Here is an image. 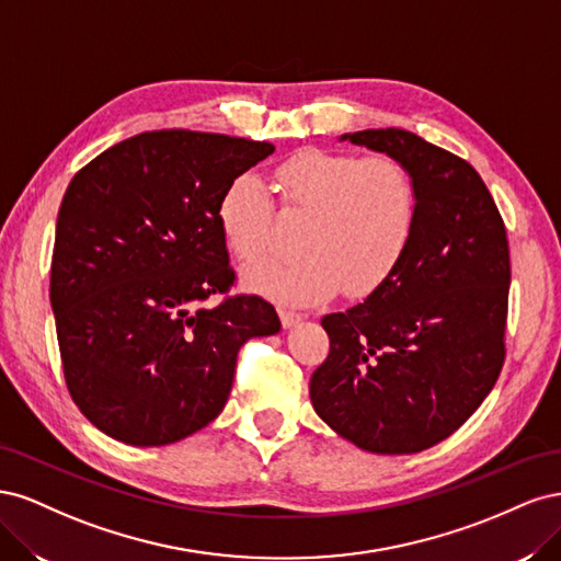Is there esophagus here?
I'll use <instances>...</instances> for the list:
<instances>
[{
	"mask_svg": "<svg viewBox=\"0 0 561 561\" xmlns=\"http://www.w3.org/2000/svg\"><path fill=\"white\" fill-rule=\"evenodd\" d=\"M299 320H301V316H299V313H295V311H280V322H283V328H285V330L295 328Z\"/></svg>",
	"mask_w": 561,
	"mask_h": 561,
	"instance_id": "1",
	"label": "esophagus"
}]
</instances>
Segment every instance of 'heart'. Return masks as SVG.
I'll return each mask as SVG.
<instances>
[{"label":"heart","instance_id":"obj_1","mask_svg":"<svg viewBox=\"0 0 561 561\" xmlns=\"http://www.w3.org/2000/svg\"><path fill=\"white\" fill-rule=\"evenodd\" d=\"M274 186L285 210L307 215L290 262L245 274L254 293L293 307L336 293L367 297L402 262L419 217V192L404 163L390 157L301 149L278 163ZM271 196L254 173L236 175L217 201V225L233 260L260 262L271 248Z\"/></svg>","mask_w":561,"mask_h":561}]
</instances>
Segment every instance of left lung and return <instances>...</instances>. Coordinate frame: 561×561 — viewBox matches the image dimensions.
Here are the masks:
<instances>
[{"mask_svg":"<svg viewBox=\"0 0 561 561\" xmlns=\"http://www.w3.org/2000/svg\"><path fill=\"white\" fill-rule=\"evenodd\" d=\"M339 140L404 163L419 217L388 280L320 320L330 355L309 393L316 414L355 447L416 454L461 428L501 375L511 290L505 225L478 171L416 133L367 128Z\"/></svg>","mask_w":561,"mask_h":561,"instance_id":"8db88e82","label":"left lung"}]
</instances>
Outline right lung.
Returning <instances> with one entry per match:
<instances>
[{
  "label": "right lung",
  "instance_id": "1",
  "mask_svg": "<svg viewBox=\"0 0 561 561\" xmlns=\"http://www.w3.org/2000/svg\"><path fill=\"white\" fill-rule=\"evenodd\" d=\"M268 154V142L151 130L67 186L50 260L62 371L81 414L118 443L161 447L208 426L241 346L280 330L262 297L206 307L233 283L217 201Z\"/></svg>",
  "mask_w": 561,
  "mask_h": 561
}]
</instances>
